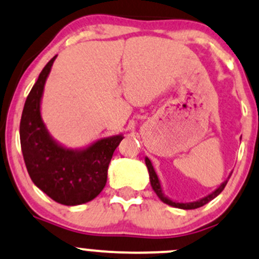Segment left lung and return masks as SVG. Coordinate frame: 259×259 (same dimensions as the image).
<instances>
[{"label":"left lung","mask_w":259,"mask_h":259,"mask_svg":"<svg viewBox=\"0 0 259 259\" xmlns=\"http://www.w3.org/2000/svg\"><path fill=\"white\" fill-rule=\"evenodd\" d=\"M145 162H146V166H147L148 168V173H149V182H151V186H152V189H153L154 192H156V194L158 196V198L161 199L163 203L168 204V206H172V207H176V208H181V209H196V208H199V207L204 206L206 203H208L209 201H212L213 198H215V197L218 196V194L221 193V192L223 191L226 187V185H227L229 177L227 180L225 181V182L221 183V186L218 187L217 189H214V191L212 192V193H209L208 196L203 197V198L198 199V201H194V202H187V203H183V202H176V201H172V199L168 198V197L166 196V194L163 193V189H162V186H161V181H159L158 176H157L156 170H154L153 166H152V162L149 161L148 157H146L145 158Z\"/></svg>","instance_id":"left-lung-1"}]
</instances>
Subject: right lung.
<instances>
[{"label": "right lung", "mask_w": 259, "mask_h": 259, "mask_svg": "<svg viewBox=\"0 0 259 259\" xmlns=\"http://www.w3.org/2000/svg\"><path fill=\"white\" fill-rule=\"evenodd\" d=\"M56 57L39 73L25 102L20 140L32 182L57 203L78 206L98 196L107 182L114 149L123 135L101 138L84 148H67L50 135L41 116L45 83Z\"/></svg>", "instance_id": "obj_1"}]
</instances>
